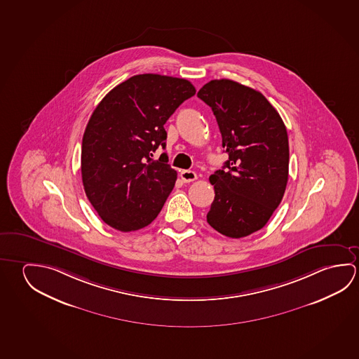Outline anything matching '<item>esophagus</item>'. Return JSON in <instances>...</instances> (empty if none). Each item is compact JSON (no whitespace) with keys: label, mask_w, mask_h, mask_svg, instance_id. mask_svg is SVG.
<instances>
[{"label":"esophagus","mask_w":359,"mask_h":359,"mask_svg":"<svg viewBox=\"0 0 359 359\" xmlns=\"http://www.w3.org/2000/svg\"><path fill=\"white\" fill-rule=\"evenodd\" d=\"M180 177H182V180L184 182H194L196 180V172L193 170H182L180 172Z\"/></svg>","instance_id":"obj_1"}]
</instances>
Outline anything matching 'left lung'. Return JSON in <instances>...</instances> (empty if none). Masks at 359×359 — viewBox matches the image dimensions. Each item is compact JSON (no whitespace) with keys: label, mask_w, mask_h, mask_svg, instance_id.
<instances>
[{"label":"left lung","mask_w":359,"mask_h":359,"mask_svg":"<svg viewBox=\"0 0 359 359\" xmlns=\"http://www.w3.org/2000/svg\"><path fill=\"white\" fill-rule=\"evenodd\" d=\"M198 97L212 107L229 154L209 177L215 198L206 220L223 236H250L268 223L287 188L285 125L264 95L233 80H212Z\"/></svg>","instance_id":"8db88e82"}]
</instances>
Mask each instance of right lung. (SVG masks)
Returning <instances> with one entry per match:
<instances>
[{
	"instance_id": "add662e5",
	"label": "right lung",
	"mask_w": 359,
	"mask_h": 359,
	"mask_svg": "<svg viewBox=\"0 0 359 359\" xmlns=\"http://www.w3.org/2000/svg\"><path fill=\"white\" fill-rule=\"evenodd\" d=\"M185 79L142 74L112 88L85 129L81 177L88 201L114 229L134 231L158 217L177 182L168 164L164 123L194 96Z\"/></svg>"
}]
</instances>
